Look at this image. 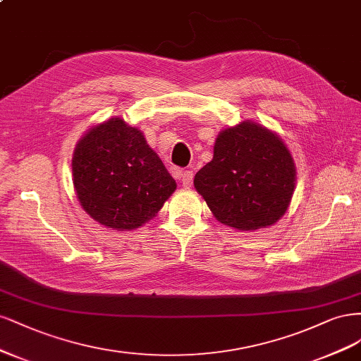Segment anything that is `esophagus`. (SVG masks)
Masks as SVG:
<instances>
[{
    "label": "esophagus",
    "mask_w": 361,
    "mask_h": 361,
    "mask_svg": "<svg viewBox=\"0 0 361 361\" xmlns=\"http://www.w3.org/2000/svg\"><path fill=\"white\" fill-rule=\"evenodd\" d=\"M180 180L185 189H190L193 184V172L192 171H184L180 173Z\"/></svg>",
    "instance_id": "obj_1"
}]
</instances>
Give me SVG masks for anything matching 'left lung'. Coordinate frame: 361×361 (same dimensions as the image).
<instances>
[{"label": "left lung", "mask_w": 361, "mask_h": 361, "mask_svg": "<svg viewBox=\"0 0 361 361\" xmlns=\"http://www.w3.org/2000/svg\"><path fill=\"white\" fill-rule=\"evenodd\" d=\"M295 176L282 137L246 120L217 135L213 160L196 172L193 184L220 224L252 232L282 219Z\"/></svg>", "instance_id": "1"}]
</instances>
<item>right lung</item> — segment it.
<instances>
[{"label": "right lung", "mask_w": 361, "mask_h": 361, "mask_svg": "<svg viewBox=\"0 0 361 361\" xmlns=\"http://www.w3.org/2000/svg\"><path fill=\"white\" fill-rule=\"evenodd\" d=\"M72 176L84 212L114 231L145 225L177 189L144 133L120 117L92 126L79 139Z\"/></svg>", "instance_id": "add662e5"}]
</instances>
